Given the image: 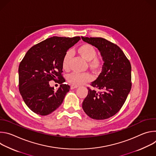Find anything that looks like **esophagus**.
Instances as JSON below:
<instances>
[{"mask_svg":"<svg viewBox=\"0 0 156 156\" xmlns=\"http://www.w3.org/2000/svg\"><path fill=\"white\" fill-rule=\"evenodd\" d=\"M78 86H76V85H71L70 86V88L72 89V90H73V89H75V88H77Z\"/></svg>","mask_w":156,"mask_h":156,"instance_id":"1","label":"esophagus"}]
</instances>
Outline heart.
I'll return each mask as SVG.
<instances>
[{
  "label": "heart",
  "mask_w": 156,
  "mask_h": 156,
  "mask_svg": "<svg viewBox=\"0 0 156 156\" xmlns=\"http://www.w3.org/2000/svg\"><path fill=\"white\" fill-rule=\"evenodd\" d=\"M80 55L87 62V66L93 73H98L102 69L104 62L102 58L97 55L96 49L90 44L85 43L81 45L77 49ZM72 58V52L70 51L66 52L62 58V65L64 70L69 69L70 63ZM93 76L88 73H78L73 72L67 76V80L72 85H81L86 83L92 81Z\"/></svg>",
  "instance_id": "obj_1"
}]
</instances>
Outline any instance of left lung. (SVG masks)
Returning a JSON list of instances; mask_svg holds the SVG:
<instances>
[{"mask_svg":"<svg viewBox=\"0 0 156 156\" xmlns=\"http://www.w3.org/2000/svg\"><path fill=\"white\" fill-rule=\"evenodd\" d=\"M81 38L99 50L104 62L102 72L91 84L99 91L88 87L82 107L91 119H107L120 110L131 90V64L115 44L102 37Z\"/></svg>","mask_w":156,"mask_h":156,"instance_id":"left-lung-1","label":"left lung"}]
</instances>
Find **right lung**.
<instances>
[{
    "mask_svg": "<svg viewBox=\"0 0 156 156\" xmlns=\"http://www.w3.org/2000/svg\"><path fill=\"white\" fill-rule=\"evenodd\" d=\"M80 36H53L31 48L20 63L19 91L25 103L33 112L47 115L62 103L70 86L62 73L64 54L80 39ZM54 80L61 84L56 91L49 85Z\"/></svg>",
    "mask_w": 156,
    "mask_h": 156,
    "instance_id": "right-lung-1",
    "label": "right lung"
}]
</instances>
